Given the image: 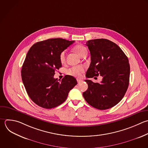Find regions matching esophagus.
I'll return each instance as SVG.
<instances>
[{
    "label": "esophagus",
    "instance_id": "1",
    "mask_svg": "<svg viewBox=\"0 0 148 148\" xmlns=\"http://www.w3.org/2000/svg\"><path fill=\"white\" fill-rule=\"evenodd\" d=\"M77 83H80L82 82H83V80H81V79H77Z\"/></svg>",
    "mask_w": 148,
    "mask_h": 148
}]
</instances>
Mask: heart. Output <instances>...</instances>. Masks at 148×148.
<instances>
[{"label": "heart", "instance_id": "1", "mask_svg": "<svg viewBox=\"0 0 148 148\" xmlns=\"http://www.w3.org/2000/svg\"><path fill=\"white\" fill-rule=\"evenodd\" d=\"M74 50L77 53V54L79 56H81L83 53L87 52L86 48L82 45H77L75 46ZM60 60L61 63H64L65 62V51H63L61 53L60 55ZM84 66L82 65L79 66H75L70 68L67 71V73L71 76L76 77H79L81 76L82 73L84 72Z\"/></svg>", "mask_w": 148, "mask_h": 148}]
</instances>
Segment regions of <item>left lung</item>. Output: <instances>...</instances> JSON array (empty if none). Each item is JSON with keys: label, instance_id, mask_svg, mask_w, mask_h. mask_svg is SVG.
<instances>
[{"label": "left lung", "instance_id": "8db88e82", "mask_svg": "<svg viewBox=\"0 0 148 148\" xmlns=\"http://www.w3.org/2000/svg\"><path fill=\"white\" fill-rule=\"evenodd\" d=\"M86 45L91 54L86 76L92 78L100 75L102 80L98 83L86 80L88 88L83 92V97L96 109L111 108L122 99L128 88L130 71L128 58L116 43L108 39L90 40Z\"/></svg>", "mask_w": 148, "mask_h": 148}]
</instances>
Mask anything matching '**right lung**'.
I'll list each match as a JSON object with an SVG mask.
<instances>
[{"label":"right lung","mask_w":148,"mask_h":148,"mask_svg":"<svg viewBox=\"0 0 148 148\" xmlns=\"http://www.w3.org/2000/svg\"><path fill=\"white\" fill-rule=\"evenodd\" d=\"M75 41L61 38L37 42L29 50L21 69V77L28 95L38 106L51 109L62 103L76 84V79L66 75L54 78L62 66L60 55Z\"/></svg>","instance_id":"1"}]
</instances>
